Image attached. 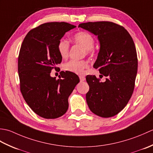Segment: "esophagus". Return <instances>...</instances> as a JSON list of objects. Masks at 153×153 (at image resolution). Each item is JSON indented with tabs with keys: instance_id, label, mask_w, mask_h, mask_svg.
<instances>
[{
	"instance_id": "esophagus-1",
	"label": "esophagus",
	"mask_w": 153,
	"mask_h": 153,
	"mask_svg": "<svg viewBox=\"0 0 153 153\" xmlns=\"http://www.w3.org/2000/svg\"><path fill=\"white\" fill-rule=\"evenodd\" d=\"M79 79H80L81 82H83V81L85 80V77H84V76H79Z\"/></svg>"
}]
</instances>
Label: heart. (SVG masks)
I'll list each match as a JSON object with an SVG mask.
<instances>
[{
    "label": "heart",
    "mask_w": 153,
    "mask_h": 153,
    "mask_svg": "<svg viewBox=\"0 0 153 153\" xmlns=\"http://www.w3.org/2000/svg\"><path fill=\"white\" fill-rule=\"evenodd\" d=\"M73 40L77 44L82 46L87 53L93 51V47L95 43V39L92 35L86 31H79L74 35ZM69 42L66 39H61L58 43V51L60 56L63 58H66L69 53ZM89 63L86 60H71L64 65V69L66 71L75 74H82L83 70L88 67Z\"/></svg>",
    "instance_id": "1"
}]
</instances>
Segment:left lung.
<instances>
[{
  "label": "left lung",
  "instance_id": "1",
  "mask_svg": "<svg viewBox=\"0 0 153 153\" xmlns=\"http://www.w3.org/2000/svg\"><path fill=\"white\" fill-rule=\"evenodd\" d=\"M78 27L98 37L100 49L93 67L107 77L100 82L95 76H86L87 105L97 116L112 117L124 108L134 92L138 65L134 42L124 27L113 22L82 23Z\"/></svg>",
  "mask_w": 153,
  "mask_h": 153
}]
</instances>
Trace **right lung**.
Returning <instances> with one entry per match:
<instances>
[{
	"label": "right lung",
	"instance_id": "add662e5",
	"mask_svg": "<svg viewBox=\"0 0 153 153\" xmlns=\"http://www.w3.org/2000/svg\"><path fill=\"white\" fill-rule=\"evenodd\" d=\"M76 26L66 22H49L28 32L18 56L20 90L25 102L37 115L54 119L68 108V97L79 82L70 71H60L59 79L51 76L62 58L58 43L64 34Z\"/></svg>",
	"mask_w": 153,
	"mask_h": 153
}]
</instances>
